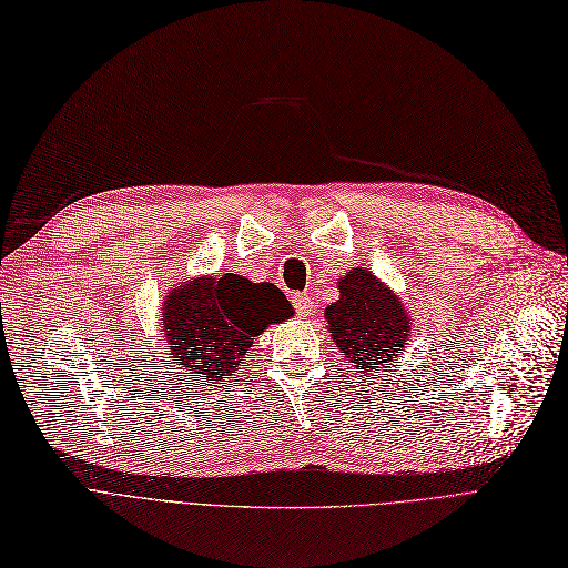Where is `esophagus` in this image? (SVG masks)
I'll use <instances>...</instances> for the list:
<instances>
[{"instance_id": "34e87169", "label": "esophagus", "mask_w": 568, "mask_h": 568, "mask_svg": "<svg viewBox=\"0 0 568 568\" xmlns=\"http://www.w3.org/2000/svg\"><path fill=\"white\" fill-rule=\"evenodd\" d=\"M292 304H295L297 316H311V314H314V300H311L308 295H302V292H297V295L292 297Z\"/></svg>"}]
</instances>
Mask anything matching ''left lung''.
Returning <instances> with one entry per match:
<instances>
[{
	"label": "left lung",
	"mask_w": 568,
	"mask_h": 568,
	"mask_svg": "<svg viewBox=\"0 0 568 568\" xmlns=\"http://www.w3.org/2000/svg\"><path fill=\"white\" fill-rule=\"evenodd\" d=\"M337 287L339 300L325 308L327 327L346 363L371 377L404 352L413 316L398 295L363 266L346 273Z\"/></svg>",
	"instance_id": "obj_1"
}]
</instances>
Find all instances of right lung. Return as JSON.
<instances>
[{"label":"right lung","instance_id":"right-lung-1","mask_svg":"<svg viewBox=\"0 0 568 568\" xmlns=\"http://www.w3.org/2000/svg\"><path fill=\"white\" fill-rule=\"evenodd\" d=\"M290 316L292 306L273 283L224 273L170 290L160 321L181 371L224 382L250 354L252 339Z\"/></svg>","mask_w":568,"mask_h":568}]
</instances>
